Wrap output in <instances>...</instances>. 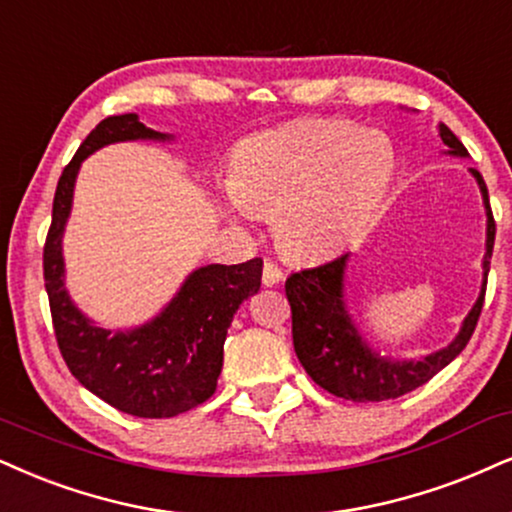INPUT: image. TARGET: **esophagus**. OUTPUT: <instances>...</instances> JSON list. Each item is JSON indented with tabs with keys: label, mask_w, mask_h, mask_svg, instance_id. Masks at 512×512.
<instances>
[{
	"label": "esophagus",
	"mask_w": 512,
	"mask_h": 512,
	"mask_svg": "<svg viewBox=\"0 0 512 512\" xmlns=\"http://www.w3.org/2000/svg\"><path fill=\"white\" fill-rule=\"evenodd\" d=\"M282 277H285V273H282V268L277 266V263L273 261L263 263V285L273 287L277 282H282Z\"/></svg>",
	"instance_id": "1"
}]
</instances>
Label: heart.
<instances>
[{
    "label": "heart",
    "instance_id": "heart-1",
    "mask_svg": "<svg viewBox=\"0 0 512 512\" xmlns=\"http://www.w3.org/2000/svg\"><path fill=\"white\" fill-rule=\"evenodd\" d=\"M394 173V147L380 132L346 121H301L237 149L223 206L242 218L270 213L280 249L318 261L368 227Z\"/></svg>",
    "mask_w": 512,
    "mask_h": 512
}]
</instances>
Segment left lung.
Wrapping results in <instances>:
<instances>
[{"label": "left lung", "instance_id": "8db88e82", "mask_svg": "<svg viewBox=\"0 0 512 512\" xmlns=\"http://www.w3.org/2000/svg\"><path fill=\"white\" fill-rule=\"evenodd\" d=\"M439 137L446 144L444 154L456 159H468V149L453 132L439 123ZM482 192L484 213H487V244L482 258V289L475 306L460 323V330L444 349L427 353L422 358H391L377 353L358 330L356 320L346 304V266L351 251L332 258L318 268L299 270L287 277V299L292 306V337L294 351L311 380L346 401H387L399 399L420 384L430 382L439 370H444L470 342L479 313H482L487 275L494 251L496 223L491 216L489 192L479 170L470 168Z\"/></svg>", "mask_w": 512, "mask_h": 512}]
</instances>
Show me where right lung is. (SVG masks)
<instances>
[{
    "mask_svg": "<svg viewBox=\"0 0 512 512\" xmlns=\"http://www.w3.org/2000/svg\"><path fill=\"white\" fill-rule=\"evenodd\" d=\"M173 142L168 132L140 123L137 113L109 116L94 128L63 168L54 194L52 227L44 244V287L56 342L68 370L94 396L137 418H173L211 399L223 370V344L232 315L261 287L263 261L201 266L154 318L137 327L106 330L75 306L66 289L63 232L73 208L80 166L116 142Z\"/></svg>",
    "mask_w": 512,
    "mask_h": 512,
    "instance_id": "1",
    "label": "right lung"
}]
</instances>
